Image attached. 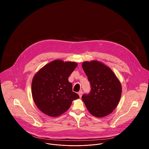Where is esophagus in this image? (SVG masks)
Wrapping results in <instances>:
<instances>
[{
	"label": "esophagus",
	"mask_w": 149,
	"mask_h": 149,
	"mask_svg": "<svg viewBox=\"0 0 149 149\" xmlns=\"http://www.w3.org/2000/svg\"><path fill=\"white\" fill-rule=\"evenodd\" d=\"M78 94H79V97L81 98V96H82V95H83V92L81 91H80V92H78Z\"/></svg>",
	"instance_id": "34e87169"
}]
</instances>
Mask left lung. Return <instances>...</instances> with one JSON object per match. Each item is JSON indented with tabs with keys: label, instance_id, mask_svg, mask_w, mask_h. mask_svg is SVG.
<instances>
[{
	"label": "left lung",
	"instance_id": "obj_1",
	"mask_svg": "<svg viewBox=\"0 0 149 149\" xmlns=\"http://www.w3.org/2000/svg\"><path fill=\"white\" fill-rule=\"evenodd\" d=\"M82 68L91 87L89 93L82 96L87 109L97 117L111 113L120 100V81L111 69L98 61H85Z\"/></svg>",
	"mask_w": 149,
	"mask_h": 149
}]
</instances>
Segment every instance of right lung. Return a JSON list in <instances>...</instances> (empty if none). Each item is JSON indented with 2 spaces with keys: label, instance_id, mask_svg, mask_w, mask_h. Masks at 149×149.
Listing matches in <instances>:
<instances>
[{
  "label": "right lung",
  "instance_id": "obj_1",
  "mask_svg": "<svg viewBox=\"0 0 149 149\" xmlns=\"http://www.w3.org/2000/svg\"><path fill=\"white\" fill-rule=\"evenodd\" d=\"M78 66L74 62L56 60L45 65L33 77L32 94L38 109L51 117L65 112L79 96L72 92L68 78Z\"/></svg>",
  "mask_w": 149,
  "mask_h": 149
}]
</instances>
